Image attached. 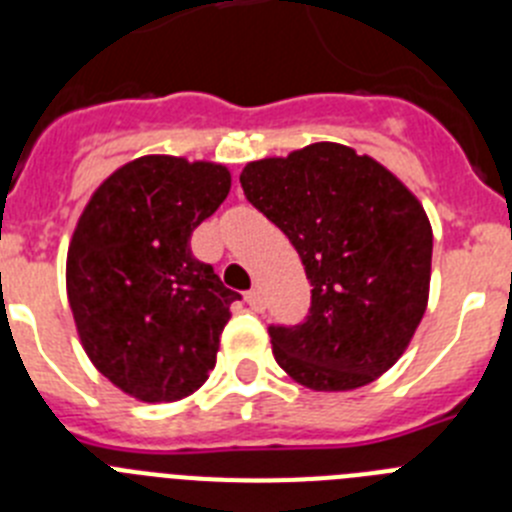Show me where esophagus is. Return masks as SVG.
Instances as JSON below:
<instances>
[{"mask_svg": "<svg viewBox=\"0 0 512 512\" xmlns=\"http://www.w3.org/2000/svg\"><path fill=\"white\" fill-rule=\"evenodd\" d=\"M246 302L251 310H264V297H261V289H248Z\"/></svg>", "mask_w": 512, "mask_h": 512, "instance_id": "esophagus-1", "label": "esophagus"}]
</instances>
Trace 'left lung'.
Wrapping results in <instances>:
<instances>
[{
	"instance_id": "obj_1",
	"label": "left lung",
	"mask_w": 512,
	"mask_h": 512,
	"mask_svg": "<svg viewBox=\"0 0 512 512\" xmlns=\"http://www.w3.org/2000/svg\"><path fill=\"white\" fill-rule=\"evenodd\" d=\"M241 187L312 284L305 323L269 328L277 364L315 392L382 377L428 307L433 230L418 197L372 156L328 140L251 161Z\"/></svg>"
}]
</instances>
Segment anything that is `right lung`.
I'll return each mask as SVG.
<instances>
[{
  "instance_id": "1",
  "label": "right lung",
  "mask_w": 512,
  "mask_h": 512,
  "mask_svg": "<svg viewBox=\"0 0 512 512\" xmlns=\"http://www.w3.org/2000/svg\"><path fill=\"white\" fill-rule=\"evenodd\" d=\"M230 192V171L182 156H140L89 197L66 256L76 333L117 390L176 402L207 382L235 295L189 238Z\"/></svg>"
}]
</instances>
